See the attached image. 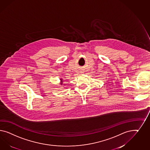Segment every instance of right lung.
Returning a JSON list of instances; mask_svg holds the SVG:
<instances>
[{
    "label": "right lung",
    "mask_w": 150,
    "mask_h": 150,
    "mask_svg": "<svg viewBox=\"0 0 150 150\" xmlns=\"http://www.w3.org/2000/svg\"><path fill=\"white\" fill-rule=\"evenodd\" d=\"M60 81H61V82H60V85H63V81H64V80H63V79H62H62H60Z\"/></svg>",
    "instance_id": "obj_1"
}]
</instances>
